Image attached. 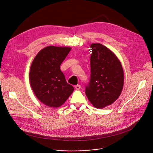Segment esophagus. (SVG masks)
<instances>
[{
    "instance_id": "esophagus-1",
    "label": "esophagus",
    "mask_w": 153,
    "mask_h": 153,
    "mask_svg": "<svg viewBox=\"0 0 153 153\" xmlns=\"http://www.w3.org/2000/svg\"><path fill=\"white\" fill-rule=\"evenodd\" d=\"M74 88L77 90H79L81 88V86L80 85H77L74 86Z\"/></svg>"
}]
</instances>
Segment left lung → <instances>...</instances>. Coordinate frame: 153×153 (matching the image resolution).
Segmentation results:
<instances>
[{
    "mask_svg": "<svg viewBox=\"0 0 153 153\" xmlns=\"http://www.w3.org/2000/svg\"><path fill=\"white\" fill-rule=\"evenodd\" d=\"M91 77L85 94L92 105L99 109L114 103L123 86L122 64L116 54L100 43L90 45Z\"/></svg>",
    "mask_w": 153,
    "mask_h": 153,
    "instance_id": "1",
    "label": "left lung"
}]
</instances>
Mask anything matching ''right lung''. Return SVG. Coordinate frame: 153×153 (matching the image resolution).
<instances>
[{
    "instance_id": "1",
    "label": "right lung",
    "mask_w": 153,
    "mask_h": 153,
    "mask_svg": "<svg viewBox=\"0 0 153 153\" xmlns=\"http://www.w3.org/2000/svg\"><path fill=\"white\" fill-rule=\"evenodd\" d=\"M71 50V47H47L37 53L31 65V88L36 97L48 106H60L74 91L60 68Z\"/></svg>"
}]
</instances>
